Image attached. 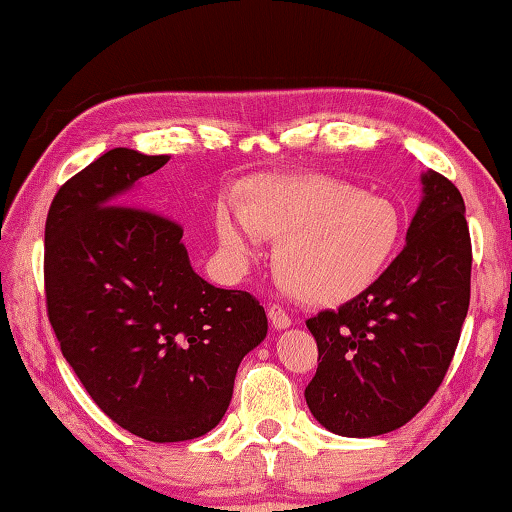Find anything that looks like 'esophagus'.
<instances>
[{
  "mask_svg": "<svg viewBox=\"0 0 512 512\" xmlns=\"http://www.w3.org/2000/svg\"><path fill=\"white\" fill-rule=\"evenodd\" d=\"M268 320L275 329H287L291 325V316L280 305L268 307Z\"/></svg>",
  "mask_w": 512,
  "mask_h": 512,
  "instance_id": "1",
  "label": "esophagus"
}]
</instances>
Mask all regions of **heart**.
<instances>
[{
  "label": "heart",
  "instance_id": "1",
  "mask_svg": "<svg viewBox=\"0 0 512 512\" xmlns=\"http://www.w3.org/2000/svg\"><path fill=\"white\" fill-rule=\"evenodd\" d=\"M214 228L237 259L253 257L257 239L275 241L277 284L305 305L336 307L381 280L404 216L391 198L327 173H266L237 189L235 210L216 207Z\"/></svg>",
  "mask_w": 512,
  "mask_h": 512
}]
</instances>
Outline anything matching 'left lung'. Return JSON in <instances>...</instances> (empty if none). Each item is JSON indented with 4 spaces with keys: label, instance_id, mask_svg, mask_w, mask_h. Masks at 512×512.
<instances>
[{
    "label": "left lung",
    "instance_id": "obj_1",
    "mask_svg": "<svg viewBox=\"0 0 512 512\" xmlns=\"http://www.w3.org/2000/svg\"><path fill=\"white\" fill-rule=\"evenodd\" d=\"M472 244L463 196L436 171L406 246L361 298L307 320L318 368L305 400L325 429L370 438L422 411L452 363L470 307Z\"/></svg>",
    "mask_w": 512,
    "mask_h": 512
}]
</instances>
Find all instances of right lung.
<instances>
[{"label": "right lung", "mask_w": 512, "mask_h": 512, "mask_svg": "<svg viewBox=\"0 0 512 512\" xmlns=\"http://www.w3.org/2000/svg\"><path fill=\"white\" fill-rule=\"evenodd\" d=\"M169 155L112 149L69 178L45 225V296L63 357L121 429L151 443L205 436L241 359L266 339L248 291L194 273L183 228L133 203Z\"/></svg>", "instance_id": "obj_1"}]
</instances>
